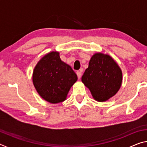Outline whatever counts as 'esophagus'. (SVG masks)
<instances>
[{
  "label": "esophagus",
  "mask_w": 147,
  "mask_h": 147,
  "mask_svg": "<svg viewBox=\"0 0 147 147\" xmlns=\"http://www.w3.org/2000/svg\"><path fill=\"white\" fill-rule=\"evenodd\" d=\"M76 74H77V76H78V78L80 79L82 77V73L81 72H80V71H77L76 72Z\"/></svg>",
  "instance_id": "obj_1"
}]
</instances>
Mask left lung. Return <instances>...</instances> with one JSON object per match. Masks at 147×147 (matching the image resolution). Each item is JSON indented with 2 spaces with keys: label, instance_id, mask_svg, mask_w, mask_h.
I'll use <instances>...</instances> for the list:
<instances>
[{
  "label": "left lung",
  "instance_id": "left-lung-1",
  "mask_svg": "<svg viewBox=\"0 0 147 147\" xmlns=\"http://www.w3.org/2000/svg\"><path fill=\"white\" fill-rule=\"evenodd\" d=\"M123 74L115 60L108 54L96 53L91 57L82 82L90 90L94 100L104 102L117 93Z\"/></svg>",
  "mask_w": 147,
  "mask_h": 147
}]
</instances>
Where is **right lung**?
Returning a JSON list of instances; mask_svg holds the SVG:
<instances>
[{
	"label": "right lung",
	"mask_w": 147,
	"mask_h": 147,
	"mask_svg": "<svg viewBox=\"0 0 147 147\" xmlns=\"http://www.w3.org/2000/svg\"><path fill=\"white\" fill-rule=\"evenodd\" d=\"M78 77L70 65L59 58L58 52L45 55L35 67L34 86L44 100L57 104L66 100L67 95Z\"/></svg>",
	"instance_id": "obj_1"
}]
</instances>
